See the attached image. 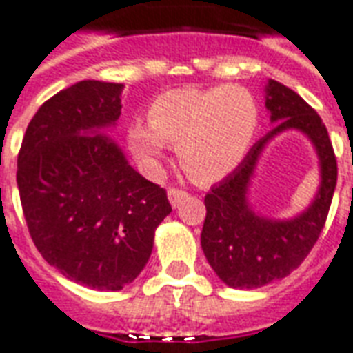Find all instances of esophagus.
Instances as JSON below:
<instances>
[{
  "label": "esophagus",
  "mask_w": 353,
  "mask_h": 353,
  "mask_svg": "<svg viewBox=\"0 0 353 353\" xmlns=\"http://www.w3.org/2000/svg\"><path fill=\"white\" fill-rule=\"evenodd\" d=\"M167 197H169V203H171V205H173V207L176 208L180 205V203L186 199L188 194H186V192H184V190H179V188H171V190L167 192Z\"/></svg>",
  "instance_id": "1"
}]
</instances>
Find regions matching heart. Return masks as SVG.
<instances>
[{"label": "heart", "instance_id": "heart-1", "mask_svg": "<svg viewBox=\"0 0 353 353\" xmlns=\"http://www.w3.org/2000/svg\"><path fill=\"white\" fill-rule=\"evenodd\" d=\"M261 123L258 97L239 84L179 88L152 101L148 122L128 130L133 152L156 161L167 145H179L180 165L197 182H216L246 158Z\"/></svg>", "mask_w": 353, "mask_h": 353}]
</instances>
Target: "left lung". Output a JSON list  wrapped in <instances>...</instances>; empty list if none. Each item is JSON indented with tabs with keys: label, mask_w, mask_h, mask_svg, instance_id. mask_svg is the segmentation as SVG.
Returning <instances> with one entry per match:
<instances>
[{
	"label": "left lung",
	"mask_w": 353,
	"mask_h": 353,
	"mask_svg": "<svg viewBox=\"0 0 353 353\" xmlns=\"http://www.w3.org/2000/svg\"><path fill=\"white\" fill-rule=\"evenodd\" d=\"M265 107L271 112L272 130L205 195L201 248L223 284L236 290H254L284 279L303 263L325 225L336 186L335 152L318 112L299 94L271 79L265 86ZM290 129L311 139L321 163V188L301 215L276 221L258 215L248 194L264 146Z\"/></svg>",
	"instance_id": "8db88e82"
}]
</instances>
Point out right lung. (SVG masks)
Listing matches in <instances>:
<instances>
[{"label":"right lung","instance_id":"1","mask_svg":"<svg viewBox=\"0 0 353 353\" xmlns=\"http://www.w3.org/2000/svg\"><path fill=\"white\" fill-rule=\"evenodd\" d=\"M123 84L81 81L39 107L18 154L17 184L41 256L69 280L118 292L145 269L173 210L101 130L117 125Z\"/></svg>","mask_w":353,"mask_h":353}]
</instances>
